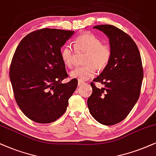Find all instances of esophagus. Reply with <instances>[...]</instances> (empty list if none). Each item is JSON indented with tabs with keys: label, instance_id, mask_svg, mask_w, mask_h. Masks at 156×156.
I'll return each mask as SVG.
<instances>
[{
	"label": "esophagus",
	"instance_id": "34e87169",
	"mask_svg": "<svg viewBox=\"0 0 156 156\" xmlns=\"http://www.w3.org/2000/svg\"><path fill=\"white\" fill-rule=\"evenodd\" d=\"M84 84H85V83L83 81H82V80H78V86H83V85H84Z\"/></svg>",
	"mask_w": 156,
	"mask_h": 156
}]
</instances>
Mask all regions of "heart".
Returning a JSON list of instances; mask_svg holds the SVG:
<instances>
[{"label": "heart", "instance_id": "obj_1", "mask_svg": "<svg viewBox=\"0 0 156 156\" xmlns=\"http://www.w3.org/2000/svg\"><path fill=\"white\" fill-rule=\"evenodd\" d=\"M73 46L78 53H86L83 63L86 66L76 68L70 72L72 78L85 81L95 76L96 69L102 71L106 68L111 61L112 51L108 45L91 33H83L73 41ZM61 59L64 65L72 68L76 63V55L70 45H65L61 51Z\"/></svg>", "mask_w": 156, "mask_h": 156}]
</instances>
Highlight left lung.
Here are the masks:
<instances>
[{
    "label": "left lung",
    "mask_w": 156,
    "mask_h": 156,
    "mask_svg": "<svg viewBox=\"0 0 156 156\" xmlns=\"http://www.w3.org/2000/svg\"><path fill=\"white\" fill-rule=\"evenodd\" d=\"M93 28L109 38L111 61L94 82L105 85L98 88L91 83L93 93L87 104L91 115L105 126H113L125 119L140 96L143 70L140 52L136 43L125 32L111 25Z\"/></svg>",
    "instance_id": "obj_1"
}]
</instances>
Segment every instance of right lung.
I'll return each mask as SVG.
<instances>
[{
	"label": "right lung",
	"mask_w": 156,
	"mask_h": 156,
	"mask_svg": "<svg viewBox=\"0 0 156 156\" xmlns=\"http://www.w3.org/2000/svg\"><path fill=\"white\" fill-rule=\"evenodd\" d=\"M74 31L43 28L29 33L16 48L10 79L16 103L29 119L39 123L55 121L65 113L78 86L68 77L61 48Z\"/></svg>",
	"instance_id": "obj_1"
}]
</instances>
